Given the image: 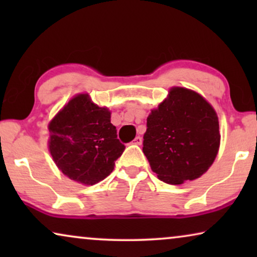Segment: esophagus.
Masks as SVG:
<instances>
[{"mask_svg": "<svg viewBox=\"0 0 257 257\" xmlns=\"http://www.w3.org/2000/svg\"><path fill=\"white\" fill-rule=\"evenodd\" d=\"M142 143H143V138L139 136L136 137L135 140H133V144H136V145H142Z\"/></svg>", "mask_w": 257, "mask_h": 257, "instance_id": "obj_1", "label": "esophagus"}]
</instances>
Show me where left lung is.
<instances>
[{"label": "left lung", "instance_id": "obj_1", "mask_svg": "<svg viewBox=\"0 0 257 257\" xmlns=\"http://www.w3.org/2000/svg\"><path fill=\"white\" fill-rule=\"evenodd\" d=\"M143 152L161 181L180 185L205 173L220 146L219 120L194 91L173 87L147 118Z\"/></svg>", "mask_w": 257, "mask_h": 257}]
</instances>
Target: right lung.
I'll use <instances>...</instances> for the list:
<instances>
[{
  "label": "right lung",
  "mask_w": 257,
  "mask_h": 257,
  "mask_svg": "<svg viewBox=\"0 0 257 257\" xmlns=\"http://www.w3.org/2000/svg\"><path fill=\"white\" fill-rule=\"evenodd\" d=\"M49 150L57 167L84 185L108 177L125 150L110 111L93 104L87 94L72 98L49 124Z\"/></svg>",
  "instance_id": "obj_1"
}]
</instances>
